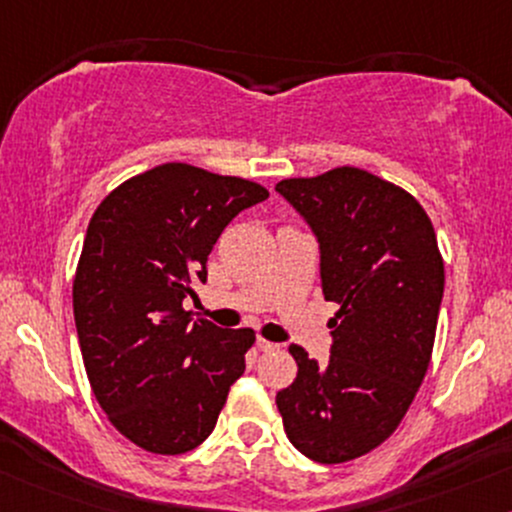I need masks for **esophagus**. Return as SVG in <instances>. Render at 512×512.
Listing matches in <instances>:
<instances>
[{"label": "esophagus", "mask_w": 512, "mask_h": 512, "mask_svg": "<svg viewBox=\"0 0 512 512\" xmlns=\"http://www.w3.org/2000/svg\"><path fill=\"white\" fill-rule=\"evenodd\" d=\"M257 347H260L262 352H272V350H277V342H269V340H265V338H257Z\"/></svg>", "instance_id": "obj_1"}]
</instances>
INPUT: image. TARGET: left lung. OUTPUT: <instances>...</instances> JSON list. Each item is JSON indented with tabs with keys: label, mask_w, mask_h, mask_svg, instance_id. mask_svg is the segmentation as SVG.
Returning a JSON list of instances; mask_svg holds the SVG:
<instances>
[{
	"label": "left lung",
	"mask_w": 512,
	"mask_h": 512,
	"mask_svg": "<svg viewBox=\"0 0 512 512\" xmlns=\"http://www.w3.org/2000/svg\"><path fill=\"white\" fill-rule=\"evenodd\" d=\"M277 192L320 243L330 362L291 345L294 384L277 393L289 442L320 464L372 452L401 425L423 384L445 291V262L428 213L406 189L359 170L282 179Z\"/></svg>",
	"instance_id": "1"
}]
</instances>
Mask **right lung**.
Wrapping results in <instances>:
<instances>
[{"instance_id":"add662e5","label":"right lung","mask_w":512,"mask_h":512,"mask_svg":"<svg viewBox=\"0 0 512 512\" xmlns=\"http://www.w3.org/2000/svg\"><path fill=\"white\" fill-rule=\"evenodd\" d=\"M269 196L262 184L165 162L119 184L94 211L72 306L101 411L153 454H184L211 435L255 330L192 320L184 299L206 282L223 228Z\"/></svg>"}]
</instances>
